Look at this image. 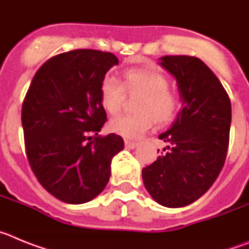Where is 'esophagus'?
I'll list each match as a JSON object with an SVG mask.
<instances>
[{
  "mask_svg": "<svg viewBox=\"0 0 249 249\" xmlns=\"http://www.w3.org/2000/svg\"><path fill=\"white\" fill-rule=\"evenodd\" d=\"M124 146H126V148H128V149H133L136 146H137V143H136V142H133V141L126 140L124 141Z\"/></svg>",
  "mask_w": 249,
  "mask_h": 249,
  "instance_id": "1",
  "label": "esophagus"
}]
</instances>
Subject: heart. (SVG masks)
<instances>
[{"instance_id":"obj_1","label":"heart","mask_w":249,"mask_h":249,"mask_svg":"<svg viewBox=\"0 0 249 249\" xmlns=\"http://www.w3.org/2000/svg\"><path fill=\"white\" fill-rule=\"evenodd\" d=\"M126 91L129 94H141L136 105L137 113L111 118L108 129L131 140L142 137L155 122H171L181 106L179 94L168 87V78L155 68H127L123 71L122 83L114 77H105L100 86V97L106 111L111 114L120 112Z\"/></svg>"}]
</instances>
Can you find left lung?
<instances>
[{
	"mask_svg": "<svg viewBox=\"0 0 249 249\" xmlns=\"http://www.w3.org/2000/svg\"><path fill=\"white\" fill-rule=\"evenodd\" d=\"M160 61L177 80L183 108L158 137L167 147L142 169V178L156 202L177 208L197 201L218 177L227 156L232 111L226 89L201 59L164 56Z\"/></svg>",
	"mask_w": 249,
	"mask_h": 249,
	"instance_id": "left-lung-1",
	"label": "left lung"
}]
</instances>
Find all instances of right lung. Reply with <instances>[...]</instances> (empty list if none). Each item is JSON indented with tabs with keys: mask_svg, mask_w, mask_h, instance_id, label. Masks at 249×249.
<instances>
[{
	"mask_svg": "<svg viewBox=\"0 0 249 249\" xmlns=\"http://www.w3.org/2000/svg\"><path fill=\"white\" fill-rule=\"evenodd\" d=\"M118 58L111 52L73 50L46 61L22 105L28 163L47 192L66 203L93 199L107 186L111 160L124 143L98 132L107 121L100 86Z\"/></svg>",
	"mask_w": 249,
	"mask_h": 249,
	"instance_id": "add662e5",
	"label": "right lung"
}]
</instances>
